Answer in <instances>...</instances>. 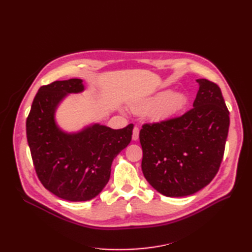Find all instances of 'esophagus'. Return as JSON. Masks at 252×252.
I'll use <instances>...</instances> for the list:
<instances>
[{"label":"esophagus","mask_w":252,"mask_h":252,"mask_svg":"<svg viewBox=\"0 0 252 252\" xmlns=\"http://www.w3.org/2000/svg\"><path fill=\"white\" fill-rule=\"evenodd\" d=\"M139 134H140V130L138 127H134L133 128V131H132V140L133 141H138L139 140Z\"/></svg>","instance_id":"obj_1"}]
</instances>
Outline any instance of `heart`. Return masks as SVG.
Masks as SVG:
<instances>
[{
    "label": "heart",
    "instance_id": "b5f03b06",
    "mask_svg": "<svg viewBox=\"0 0 252 252\" xmlns=\"http://www.w3.org/2000/svg\"><path fill=\"white\" fill-rule=\"evenodd\" d=\"M187 104L188 96L185 93L165 89L131 104V108L138 113H148L152 121L165 122L178 116Z\"/></svg>",
    "mask_w": 252,
    "mask_h": 252
}]
</instances>
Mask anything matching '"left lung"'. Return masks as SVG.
I'll list each match as a JSON object with an SVG mask.
<instances>
[{"label": "left lung", "mask_w": 252, "mask_h": 252, "mask_svg": "<svg viewBox=\"0 0 252 252\" xmlns=\"http://www.w3.org/2000/svg\"><path fill=\"white\" fill-rule=\"evenodd\" d=\"M196 83L192 109L180 118L145 124L140 131L144 177L166 196H187L203 189L223 158L229 111L217 84L205 79Z\"/></svg>", "instance_id": "8db88e82"}]
</instances>
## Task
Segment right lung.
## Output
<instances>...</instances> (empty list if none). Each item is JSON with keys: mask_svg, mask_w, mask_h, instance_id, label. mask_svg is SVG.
Masks as SVG:
<instances>
[{"mask_svg": "<svg viewBox=\"0 0 252 252\" xmlns=\"http://www.w3.org/2000/svg\"><path fill=\"white\" fill-rule=\"evenodd\" d=\"M81 79L42 86L26 121L27 142L37 177L44 187L70 202L93 200L107 184L113 158L131 141L133 125L112 129L91 123L78 131L60 127L56 113L61 103L82 94Z\"/></svg>", "mask_w": 252, "mask_h": 252, "instance_id": "1", "label": "right lung"}]
</instances>
